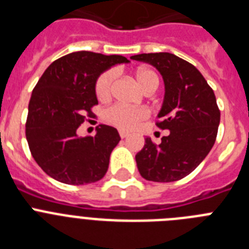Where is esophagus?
<instances>
[{"label": "esophagus", "instance_id": "34e87169", "mask_svg": "<svg viewBox=\"0 0 249 249\" xmlns=\"http://www.w3.org/2000/svg\"><path fill=\"white\" fill-rule=\"evenodd\" d=\"M120 136H121V138H126L127 136H128V132H126V131H123V129H120Z\"/></svg>", "mask_w": 249, "mask_h": 249}]
</instances>
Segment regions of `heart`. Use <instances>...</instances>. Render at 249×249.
Wrapping results in <instances>:
<instances>
[{"instance_id": "1", "label": "heart", "mask_w": 249, "mask_h": 249, "mask_svg": "<svg viewBox=\"0 0 249 249\" xmlns=\"http://www.w3.org/2000/svg\"><path fill=\"white\" fill-rule=\"evenodd\" d=\"M116 78L114 70H107L98 76L94 92L98 100H108L112 94L113 82ZM136 80L144 92H155L160 86V77L151 68H140L136 72ZM148 117V111L141 107H128V106L116 103L105 111V120L113 126L122 129H133L140 124L141 121Z\"/></svg>"}]
</instances>
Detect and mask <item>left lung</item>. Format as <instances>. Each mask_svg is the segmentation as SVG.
Returning <instances> with one entry per match:
<instances>
[{
    "label": "left lung",
    "instance_id": "obj_1",
    "mask_svg": "<svg viewBox=\"0 0 249 249\" xmlns=\"http://www.w3.org/2000/svg\"><path fill=\"white\" fill-rule=\"evenodd\" d=\"M132 59L155 66L164 81V101L156 126L169 129L156 144L144 140L136 155L138 171L147 181L175 182L193 172L213 147L221 112L213 89L201 72L168 52L142 53Z\"/></svg>",
    "mask_w": 249,
    "mask_h": 249
}]
</instances>
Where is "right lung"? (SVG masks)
<instances>
[{
  "label": "right lung",
  "instance_id": "right-lung-1",
  "mask_svg": "<svg viewBox=\"0 0 249 249\" xmlns=\"http://www.w3.org/2000/svg\"><path fill=\"white\" fill-rule=\"evenodd\" d=\"M129 62L120 54L80 51L56 59L35 86L26 121L31 155L56 181L87 184L100 181L121 137L114 127L100 124L96 136L80 137L78 127L94 116L98 105L94 85L116 63Z\"/></svg>",
  "mask_w": 249,
  "mask_h": 249
}]
</instances>
